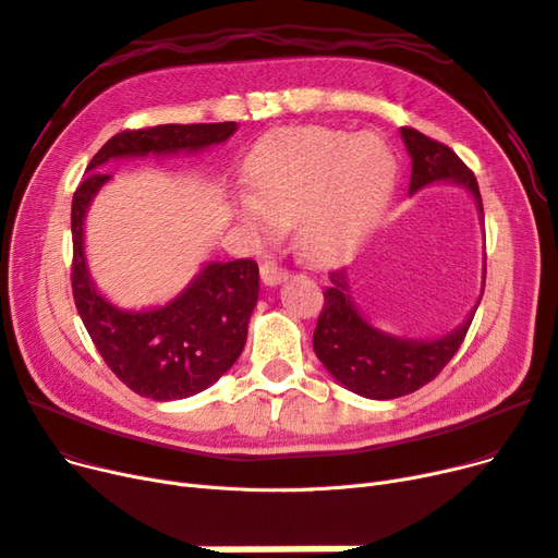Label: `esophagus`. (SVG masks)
Masks as SVG:
<instances>
[{
    "label": "esophagus",
    "mask_w": 558,
    "mask_h": 558,
    "mask_svg": "<svg viewBox=\"0 0 558 558\" xmlns=\"http://www.w3.org/2000/svg\"><path fill=\"white\" fill-rule=\"evenodd\" d=\"M259 276H262V282L266 287H276V284H280L287 278V271L280 269V266L274 259H269V262H264L259 266Z\"/></svg>",
    "instance_id": "obj_1"
}]
</instances>
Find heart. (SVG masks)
<instances>
[{"label":"heart","instance_id":"obj_1","mask_svg":"<svg viewBox=\"0 0 558 558\" xmlns=\"http://www.w3.org/2000/svg\"><path fill=\"white\" fill-rule=\"evenodd\" d=\"M251 189L236 214L269 236L296 221V244L314 264L342 257L376 219L395 180V157L376 134L289 128L255 145Z\"/></svg>","mask_w":558,"mask_h":558}]
</instances>
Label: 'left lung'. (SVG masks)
Returning <instances> with one entry per match:
<instances>
[{
    "label": "left lung",
    "instance_id": "8db88e82",
    "mask_svg": "<svg viewBox=\"0 0 558 558\" xmlns=\"http://www.w3.org/2000/svg\"><path fill=\"white\" fill-rule=\"evenodd\" d=\"M401 138L410 155V163H413L408 189L410 196L435 182L463 186L472 193L483 223V203L476 178L458 155L413 128H401ZM483 287H486V269H483L478 301L463 324H458L442 337L413 339L385 332L362 317L351 299L349 271L337 269L330 274V287L324 294L326 301L312 337L314 353L339 385L360 397L387 401L410 395L438 376L463 344L481 303Z\"/></svg>",
    "mask_w": 558,
    "mask_h": 558
}]
</instances>
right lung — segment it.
I'll list each match as a JSON object with an SVG mask.
<instances>
[{"label":"right lung","mask_w":558,"mask_h":558,"mask_svg":"<svg viewBox=\"0 0 558 558\" xmlns=\"http://www.w3.org/2000/svg\"><path fill=\"white\" fill-rule=\"evenodd\" d=\"M236 132V123L157 125L111 136L86 168L72 198V296L107 367L132 392L153 401L198 395L219 380L244 351L251 314L259 294L253 259L207 262L166 305L123 310L95 287L86 251L84 219L111 175L98 173L109 159L201 153Z\"/></svg>","instance_id":"right-lung-1"}]
</instances>
